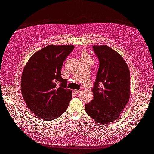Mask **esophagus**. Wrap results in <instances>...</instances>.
Segmentation results:
<instances>
[{
    "label": "esophagus",
    "mask_w": 154,
    "mask_h": 154,
    "mask_svg": "<svg viewBox=\"0 0 154 154\" xmlns=\"http://www.w3.org/2000/svg\"><path fill=\"white\" fill-rule=\"evenodd\" d=\"M73 91H74L75 93H81V91H82V90H73Z\"/></svg>",
    "instance_id": "esophagus-1"
}]
</instances>
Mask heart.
I'll return each mask as SVG.
<instances>
[{
	"instance_id": "heart-1",
	"label": "heart",
	"mask_w": 154,
	"mask_h": 154,
	"mask_svg": "<svg viewBox=\"0 0 154 154\" xmlns=\"http://www.w3.org/2000/svg\"><path fill=\"white\" fill-rule=\"evenodd\" d=\"M80 59L83 60H91V57L87 53L85 50H82L81 53V56H80Z\"/></svg>"
}]
</instances>
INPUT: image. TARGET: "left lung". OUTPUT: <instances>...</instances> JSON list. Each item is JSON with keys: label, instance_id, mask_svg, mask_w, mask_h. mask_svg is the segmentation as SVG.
<instances>
[{"label": "left lung", "instance_id": "8db88e82", "mask_svg": "<svg viewBox=\"0 0 154 154\" xmlns=\"http://www.w3.org/2000/svg\"><path fill=\"white\" fill-rule=\"evenodd\" d=\"M99 68L92 92L93 99L85 105L86 113L100 125L119 118L130 99V72L126 61L116 51L103 45L93 46Z\"/></svg>", "mask_w": 154, "mask_h": 154}]
</instances>
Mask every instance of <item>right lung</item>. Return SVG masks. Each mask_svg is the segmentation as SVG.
Instances as JSON below:
<instances>
[{
	"instance_id": "1",
	"label": "right lung",
	"mask_w": 154,
	"mask_h": 154,
	"mask_svg": "<svg viewBox=\"0 0 154 154\" xmlns=\"http://www.w3.org/2000/svg\"><path fill=\"white\" fill-rule=\"evenodd\" d=\"M74 48L71 45H49L35 52L25 66L21 93L27 107L42 120L58 118L69 106L72 91L66 88L61 69Z\"/></svg>"
}]
</instances>
